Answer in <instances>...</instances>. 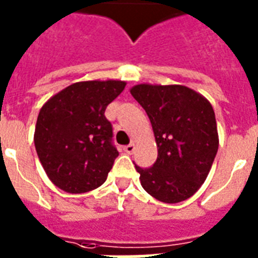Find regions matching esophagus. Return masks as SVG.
<instances>
[{"label": "esophagus", "instance_id": "obj_1", "mask_svg": "<svg viewBox=\"0 0 258 258\" xmlns=\"http://www.w3.org/2000/svg\"><path fill=\"white\" fill-rule=\"evenodd\" d=\"M135 144H129V145H125V147H123V151L126 152V153H129V155H132V153L135 152Z\"/></svg>", "mask_w": 258, "mask_h": 258}]
</instances>
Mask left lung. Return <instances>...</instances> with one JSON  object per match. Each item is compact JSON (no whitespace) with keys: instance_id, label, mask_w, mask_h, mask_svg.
<instances>
[{"instance_id":"8db88e82","label":"left lung","mask_w":258,"mask_h":258,"mask_svg":"<svg viewBox=\"0 0 258 258\" xmlns=\"http://www.w3.org/2000/svg\"><path fill=\"white\" fill-rule=\"evenodd\" d=\"M131 94L147 111L157 145L153 167L141 168L143 188L157 201L179 203L205 183L218 151L211 103L180 85H137Z\"/></svg>"}]
</instances>
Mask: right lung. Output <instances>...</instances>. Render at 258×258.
<instances>
[{
    "mask_svg": "<svg viewBox=\"0 0 258 258\" xmlns=\"http://www.w3.org/2000/svg\"><path fill=\"white\" fill-rule=\"evenodd\" d=\"M125 86L122 81L78 82L40 109L33 139L36 152L56 187L82 194L105 183L118 156L105 110Z\"/></svg>",
    "mask_w": 258,
    "mask_h": 258,
    "instance_id": "1",
    "label": "right lung"
}]
</instances>
